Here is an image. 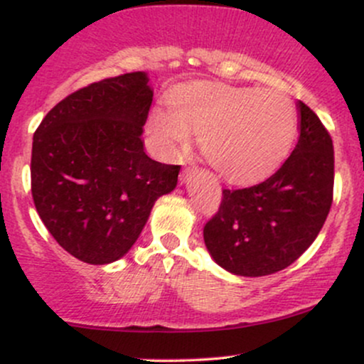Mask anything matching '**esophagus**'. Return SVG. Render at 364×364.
Returning a JSON list of instances; mask_svg holds the SVG:
<instances>
[{
    "label": "esophagus",
    "mask_w": 364,
    "mask_h": 364,
    "mask_svg": "<svg viewBox=\"0 0 364 364\" xmlns=\"http://www.w3.org/2000/svg\"><path fill=\"white\" fill-rule=\"evenodd\" d=\"M188 173H190V169H185V171H183V178H186V176H188Z\"/></svg>",
    "instance_id": "obj_1"
}]
</instances>
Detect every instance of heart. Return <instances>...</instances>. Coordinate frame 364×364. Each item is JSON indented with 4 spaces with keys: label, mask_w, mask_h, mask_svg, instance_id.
<instances>
[{
    "label": "heart",
    "mask_w": 364,
    "mask_h": 364,
    "mask_svg": "<svg viewBox=\"0 0 364 364\" xmlns=\"http://www.w3.org/2000/svg\"><path fill=\"white\" fill-rule=\"evenodd\" d=\"M149 132L174 154L198 133L203 156L232 183H252L274 173L292 147L298 127L294 102L277 90L191 83L174 90L168 109H154Z\"/></svg>",
    "instance_id": "heart-1"
}]
</instances>
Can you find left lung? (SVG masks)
I'll return each mask as SVG.
<instances>
[{
	"label": "left lung",
	"instance_id": "obj_1",
	"mask_svg": "<svg viewBox=\"0 0 364 364\" xmlns=\"http://www.w3.org/2000/svg\"><path fill=\"white\" fill-rule=\"evenodd\" d=\"M299 139L287 161L263 183L224 190L203 241L228 272L262 277L279 272L310 248L333 193V145L318 116L298 101Z\"/></svg>",
	"mask_w": 364,
	"mask_h": 364
}]
</instances>
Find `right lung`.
<instances>
[{"instance_id":"obj_1","label":"right lung","mask_w":364,"mask_h":364,"mask_svg":"<svg viewBox=\"0 0 364 364\" xmlns=\"http://www.w3.org/2000/svg\"><path fill=\"white\" fill-rule=\"evenodd\" d=\"M154 90L145 72L90 83L58 102L32 141V198L63 250L90 265L119 260L139 240L181 166L145 154Z\"/></svg>"}]
</instances>
